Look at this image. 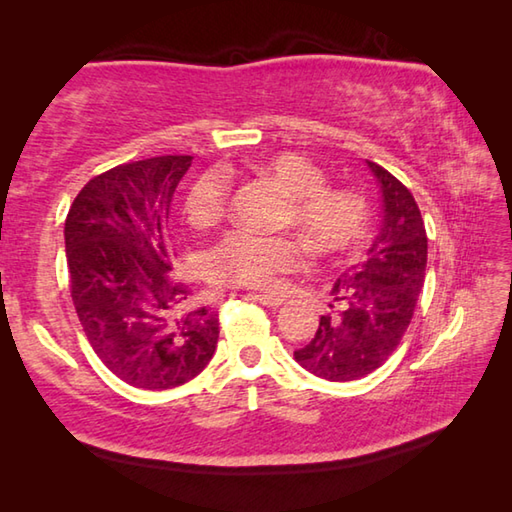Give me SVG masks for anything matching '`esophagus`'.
<instances>
[{
  "instance_id": "1",
  "label": "esophagus",
  "mask_w": 512,
  "mask_h": 512,
  "mask_svg": "<svg viewBox=\"0 0 512 512\" xmlns=\"http://www.w3.org/2000/svg\"><path fill=\"white\" fill-rule=\"evenodd\" d=\"M255 300L262 302V305L268 309H277L284 305V300L280 296H271V293H259V296H255Z\"/></svg>"
}]
</instances>
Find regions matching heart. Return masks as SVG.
Wrapping results in <instances>:
<instances>
[{
	"label": "heart",
	"instance_id": "heart-1",
	"mask_svg": "<svg viewBox=\"0 0 512 512\" xmlns=\"http://www.w3.org/2000/svg\"><path fill=\"white\" fill-rule=\"evenodd\" d=\"M287 194L280 223L293 225L318 253H341L366 228V203L350 189L325 187V171L296 153H280L255 167ZM228 212V183L219 171L201 173L185 194V216L194 228H212ZM302 264V248L287 235L235 230L205 255V273L219 287L275 289Z\"/></svg>",
	"mask_w": 512,
	"mask_h": 512
}]
</instances>
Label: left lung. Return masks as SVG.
<instances>
[{"label":"left lung","mask_w":512,"mask_h":512,"mask_svg":"<svg viewBox=\"0 0 512 512\" xmlns=\"http://www.w3.org/2000/svg\"><path fill=\"white\" fill-rule=\"evenodd\" d=\"M381 189V219L363 262L332 287L329 314L320 316L314 339L293 357L311 375L354 381L377 370L409 327L427 268V230L409 189L368 160Z\"/></svg>","instance_id":"obj_1"}]
</instances>
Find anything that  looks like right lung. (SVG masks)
<instances>
[{
    "mask_svg": "<svg viewBox=\"0 0 512 512\" xmlns=\"http://www.w3.org/2000/svg\"><path fill=\"white\" fill-rule=\"evenodd\" d=\"M192 155L119 164L92 178L65 221L69 287L92 350L146 391L194 379L219 341V314L171 275L167 221Z\"/></svg>",
    "mask_w": 512,
    "mask_h": 512,
    "instance_id": "1",
    "label": "right lung"
}]
</instances>
